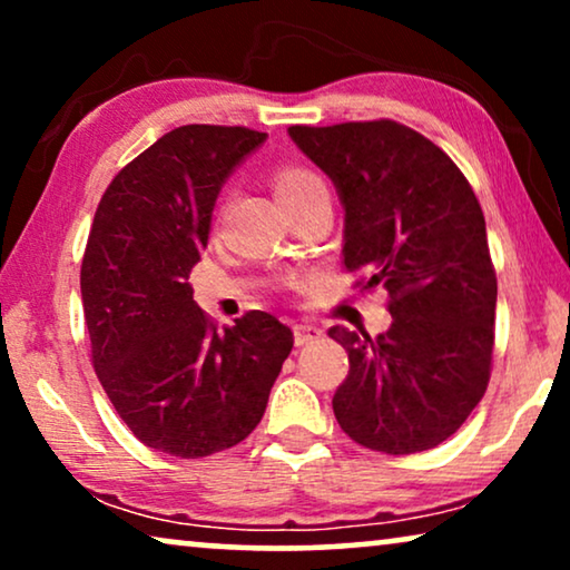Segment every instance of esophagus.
Here are the masks:
<instances>
[{
  "mask_svg": "<svg viewBox=\"0 0 570 570\" xmlns=\"http://www.w3.org/2000/svg\"><path fill=\"white\" fill-rule=\"evenodd\" d=\"M293 337H295V345L303 347V345H311V342L322 340L324 332L318 330L316 324H295L293 326Z\"/></svg>",
  "mask_w": 570,
  "mask_h": 570,
  "instance_id": "obj_1",
  "label": "esophagus"
}]
</instances>
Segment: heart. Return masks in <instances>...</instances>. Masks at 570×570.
Instances as JSON below:
<instances>
[{
  "mask_svg": "<svg viewBox=\"0 0 570 570\" xmlns=\"http://www.w3.org/2000/svg\"><path fill=\"white\" fill-rule=\"evenodd\" d=\"M318 184H324V181L314 174V170L301 168V166H285L277 170L275 191H277V197H291V194L306 191V189H311V186H318Z\"/></svg>",
  "mask_w": 570,
  "mask_h": 570,
  "instance_id": "heart-1",
  "label": "heart"
}]
</instances>
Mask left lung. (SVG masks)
<instances>
[{
	"mask_svg": "<svg viewBox=\"0 0 570 570\" xmlns=\"http://www.w3.org/2000/svg\"><path fill=\"white\" fill-rule=\"evenodd\" d=\"M345 209L350 272L384 285L392 326L371 337L332 326L350 373L334 417L350 439L415 454L454 435L488 389L498 283L485 217L441 147L396 121L291 127Z\"/></svg>",
	"mask_w": 570,
	"mask_h": 570,
	"instance_id": "obj_1",
	"label": "left lung"
}]
</instances>
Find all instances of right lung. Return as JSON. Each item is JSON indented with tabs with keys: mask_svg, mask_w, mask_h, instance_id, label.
I'll return each mask as SVG.
<instances>
[{
	"mask_svg": "<svg viewBox=\"0 0 570 570\" xmlns=\"http://www.w3.org/2000/svg\"><path fill=\"white\" fill-rule=\"evenodd\" d=\"M264 139L186 124L124 166L96 209L80 272L92 365L129 431L163 454L199 459L244 441L293 350L267 311L217 332L186 283L223 184Z\"/></svg>",
	"mask_w": 570,
	"mask_h": 570,
	"instance_id": "1",
	"label": "right lung"
}]
</instances>
